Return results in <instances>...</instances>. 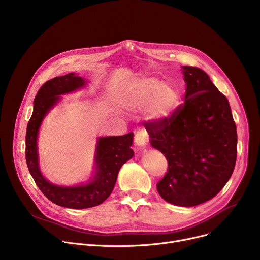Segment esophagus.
Instances as JSON below:
<instances>
[{
  "mask_svg": "<svg viewBox=\"0 0 260 260\" xmlns=\"http://www.w3.org/2000/svg\"><path fill=\"white\" fill-rule=\"evenodd\" d=\"M147 142V132L145 130H137L134 132V143L139 147H144Z\"/></svg>",
  "mask_w": 260,
  "mask_h": 260,
  "instance_id": "34e87169",
  "label": "esophagus"
}]
</instances>
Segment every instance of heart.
Segmentation results:
<instances>
[{
    "instance_id": "b5f03b06",
    "label": "heart",
    "mask_w": 260,
    "mask_h": 260,
    "mask_svg": "<svg viewBox=\"0 0 260 260\" xmlns=\"http://www.w3.org/2000/svg\"><path fill=\"white\" fill-rule=\"evenodd\" d=\"M121 99L127 108L132 110L146 108L148 116L155 120L170 117L179 105L177 90L169 84H161L154 78L132 83L125 89Z\"/></svg>"
}]
</instances>
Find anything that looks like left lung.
Masks as SVG:
<instances>
[{
  "mask_svg": "<svg viewBox=\"0 0 260 260\" xmlns=\"http://www.w3.org/2000/svg\"><path fill=\"white\" fill-rule=\"evenodd\" d=\"M185 103L162 120L145 123L151 146L168 161L157 185L168 203L193 207L210 201L230 179L237 132L228 99L202 69L182 66Z\"/></svg>",
  "mask_w": 260,
  "mask_h": 260,
  "instance_id": "obj_1",
  "label": "left lung"
}]
</instances>
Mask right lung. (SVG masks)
<instances>
[{
    "mask_svg": "<svg viewBox=\"0 0 260 260\" xmlns=\"http://www.w3.org/2000/svg\"><path fill=\"white\" fill-rule=\"evenodd\" d=\"M85 86V81L68 73L46 82L38 91L34 102V112L27 125L26 162L30 174L42 193L52 203L70 209H86L105 202L111 194L120 167L134 155L130 148L133 133L121 136L100 137L95 152L94 176L90 181L79 186H59L46 178L39 164L37 139L44 116L60 99L59 95Z\"/></svg>",
    "mask_w": 260,
    "mask_h": 260,
    "instance_id": "1",
    "label": "right lung"
}]
</instances>
